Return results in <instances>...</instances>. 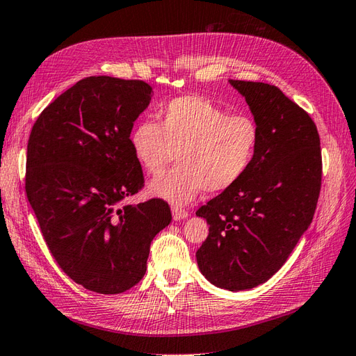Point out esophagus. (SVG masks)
<instances>
[{
    "mask_svg": "<svg viewBox=\"0 0 356 356\" xmlns=\"http://www.w3.org/2000/svg\"><path fill=\"white\" fill-rule=\"evenodd\" d=\"M171 213H173V219H175L176 222L185 220V219H188V216H189L188 211L181 210V209H179V207H173V210H171Z\"/></svg>",
    "mask_w": 356,
    "mask_h": 356,
    "instance_id": "obj_1",
    "label": "esophagus"
}]
</instances>
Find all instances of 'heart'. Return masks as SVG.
I'll use <instances>...</instances> for the list:
<instances>
[{
    "label": "heart",
    "instance_id": "obj_1",
    "mask_svg": "<svg viewBox=\"0 0 356 356\" xmlns=\"http://www.w3.org/2000/svg\"><path fill=\"white\" fill-rule=\"evenodd\" d=\"M257 143L253 118L227 115L200 96L171 100L159 112V124L142 121L130 134L133 155L147 175H161L176 155L177 165L147 186L151 197L175 205L235 185L253 161Z\"/></svg>",
    "mask_w": 356,
    "mask_h": 356
}]
</instances>
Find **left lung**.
I'll return each instance as SVG.
<instances>
[{"instance_id":"1","label":"left lung","mask_w":356,"mask_h":356,"mask_svg":"<svg viewBox=\"0 0 356 356\" xmlns=\"http://www.w3.org/2000/svg\"><path fill=\"white\" fill-rule=\"evenodd\" d=\"M229 84L245 99L259 143L244 176L197 211L210 226L197 263L213 285L244 291L277 273L312 223L323 161L315 122L278 87Z\"/></svg>"}]
</instances>
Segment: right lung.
I'll list each match as a JSON object with an SVG mask.
<instances>
[{
    "instance_id": "obj_1",
    "label": "right lung",
    "mask_w": 356,
    "mask_h": 356,
    "mask_svg": "<svg viewBox=\"0 0 356 356\" xmlns=\"http://www.w3.org/2000/svg\"><path fill=\"white\" fill-rule=\"evenodd\" d=\"M152 87L90 76L66 90L33 124L26 195L62 270L84 289L118 294L146 272L152 239L171 222L168 204H124L143 188L130 146Z\"/></svg>"
}]
</instances>
